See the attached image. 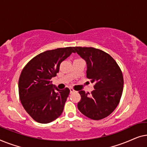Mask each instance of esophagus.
Returning <instances> with one entry per match:
<instances>
[{"label":"esophagus","mask_w":147,"mask_h":147,"mask_svg":"<svg viewBox=\"0 0 147 147\" xmlns=\"http://www.w3.org/2000/svg\"><path fill=\"white\" fill-rule=\"evenodd\" d=\"M69 90H70V93H73V92H75V90H74V89H73V88H70V89H69Z\"/></svg>","instance_id":"34e87169"}]
</instances>
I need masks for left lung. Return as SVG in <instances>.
Segmentation results:
<instances>
[{
  "mask_svg": "<svg viewBox=\"0 0 147 147\" xmlns=\"http://www.w3.org/2000/svg\"><path fill=\"white\" fill-rule=\"evenodd\" d=\"M75 53L86 61V76L94 83V90L79 93L81 100L78 110L92 120H101L109 116L119 104L123 91L124 79L115 60L106 52L94 47H74Z\"/></svg>",
  "mask_w": 147,
  "mask_h": 147,
  "instance_id": "8db88e82",
  "label": "left lung"
}]
</instances>
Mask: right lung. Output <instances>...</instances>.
I'll return each instance as SVG.
<instances>
[{
	"instance_id": "obj_1",
	"label": "right lung",
	"mask_w": 147,
	"mask_h": 147,
	"mask_svg": "<svg viewBox=\"0 0 147 147\" xmlns=\"http://www.w3.org/2000/svg\"><path fill=\"white\" fill-rule=\"evenodd\" d=\"M75 53L74 47L48 50L28 62L19 80L21 102L26 112L36 122H51L63 112L69 89L60 90L52 84L51 78L59 72L60 64Z\"/></svg>"
}]
</instances>
